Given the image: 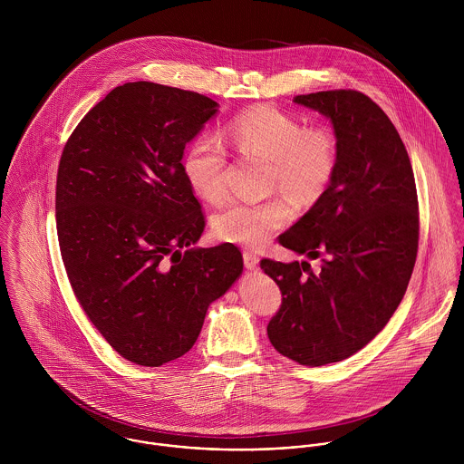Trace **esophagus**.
Wrapping results in <instances>:
<instances>
[{"mask_svg":"<svg viewBox=\"0 0 464 464\" xmlns=\"http://www.w3.org/2000/svg\"><path fill=\"white\" fill-rule=\"evenodd\" d=\"M243 261H245L246 269L254 271V269L259 267V261H261V259H259L256 254H252V252H245V254H243Z\"/></svg>","mask_w":464,"mask_h":464,"instance_id":"esophagus-1","label":"esophagus"}]
</instances>
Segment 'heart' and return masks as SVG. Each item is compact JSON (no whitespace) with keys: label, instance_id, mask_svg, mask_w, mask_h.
<instances>
[{"label":"heart","instance_id":"heart-1","mask_svg":"<svg viewBox=\"0 0 464 464\" xmlns=\"http://www.w3.org/2000/svg\"><path fill=\"white\" fill-rule=\"evenodd\" d=\"M227 144L269 159L271 186L302 203L320 198L331 184L337 162L335 139L329 130L305 127L293 116L261 105L236 116L221 133ZM227 150L221 139L201 133L184 153L182 169L189 188L207 201L227 195ZM295 218L282 197L265 201H228L212 216L218 239L252 250L266 243Z\"/></svg>","mask_w":464,"mask_h":464}]
</instances>
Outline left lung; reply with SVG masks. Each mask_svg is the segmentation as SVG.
Returning a JSON list of instances; mask_svg holds the SVG:
<instances>
[{
  "instance_id": "1",
  "label": "left lung",
  "mask_w": 464,
  "mask_h": 464,
  "mask_svg": "<svg viewBox=\"0 0 464 464\" xmlns=\"http://www.w3.org/2000/svg\"><path fill=\"white\" fill-rule=\"evenodd\" d=\"M331 120L337 162L316 203L278 237L307 261H261L282 291L267 325L276 352L304 364L343 361L366 346L401 302L418 252L414 173L397 129L357 91L293 100Z\"/></svg>"
}]
</instances>
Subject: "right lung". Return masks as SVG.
I'll return each mask as SVG.
<instances>
[{
  "mask_svg": "<svg viewBox=\"0 0 464 464\" xmlns=\"http://www.w3.org/2000/svg\"><path fill=\"white\" fill-rule=\"evenodd\" d=\"M193 91L129 82L67 139L57 234L67 278L107 343L140 366L193 348L208 305L243 273L232 243L198 248L205 218L182 159L218 114Z\"/></svg>",
  "mask_w": 464,
  "mask_h": 464,
  "instance_id": "obj_1",
  "label": "right lung"
}]
</instances>
